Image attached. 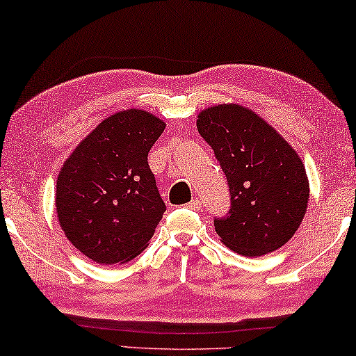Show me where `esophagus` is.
Wrapping results in <instances>:
<instances>
[{
  "label": "esophagus",
  "mask_w": 356,
  "mask_h": 356,
  "mask_svg": "<svg viewBox=\"0 0 356 356\" xmlns=\"http://www.w3.org/2000/svg\"><path fill=\"white\" fill-rule=\"evenodd\" d=\"M186 208H189V209H200L202 208V202L198 200V198H194V200H191L188 204H186Z\"/></svg>",
  "instance_id": "34e87169"
}]
</instances>
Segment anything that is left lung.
<instances>
[{
    "label": "left lung",
    "mask_w": 356,
    "mask_h": 356,
    "mask_svg": "<svg viewBox=\"0 0 356 356\" xmlns=\"http://www.w3.org/2000/svg\"><path fill=\"white\" fill-rule=\"evenodd\" d=\"M197 128L228 181L232 207L214 219L223 244L250 258L283 247L308 208L309 184L298 154L269 123L238 104L204 109Z\"/></svg>",
    "instance_id": "left-lung-1"
}]
</instances>
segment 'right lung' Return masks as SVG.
I'll list each match as a JSON object with an SVG mask.
<instances>
[{
  "instance_id": "add662e5",
  "label": "right lung",
  "mask_w": 356,
  "mask_h": 356,
  "mask_svg": "<svg viewBox=\"0 0 356 356\" xmlns=\"http://www.w3.org/2000/svg\"><path fill=\"white\" fill-rule=\"evenodd\" d=\"M165 123L129 109L106 118L79 143L56 183V211L68 241L98 264H123L145 250L165 213L148 153Z\"/></svg>"
}]
</instances>
